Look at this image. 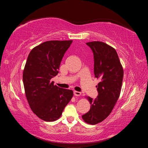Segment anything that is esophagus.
<instances>
[{
	"label": "esophagus",
	"mask_w": 148,
	"mask_h": 148,
	"mask_svg": "<svg viewBox=\"0 0 148 148\" xmlns=\"http://www.w3.org/2000/svg\"><path fill=\"white\" fill-rule=\"evenodd\" d=\"M73 93H74V95H75V96H81V94H82L80 92L76 91H75L73 92Z\"/></svg>",
	"instance_id": "1"
}]
</instances>
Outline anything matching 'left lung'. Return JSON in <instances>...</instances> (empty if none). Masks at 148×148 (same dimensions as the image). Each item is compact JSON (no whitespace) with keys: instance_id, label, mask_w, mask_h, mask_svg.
Masks as SVG:
<instances>
[{"instance_id":"left-lung-1","label":"left lung","mask_w":148,"mask_h":148,"mask_svg":"<svg viewBox=\"0 0 148 148\" xmlns=\"http://www.w3.org/2000/svg\"><path fill=\"white\" fill-rule=\"evenodd\" d=\"M94 54V73L100 82L96 86L98 96L95 99H87L90 110L82 116L85 122L96 125L102 122L111 113L122 88L123 69L115 49L101 41L86 43Z\"/></svg>"}]
</instances>
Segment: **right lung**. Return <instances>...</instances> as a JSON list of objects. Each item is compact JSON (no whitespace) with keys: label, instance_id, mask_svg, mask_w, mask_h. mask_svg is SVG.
Instances as JSON below:
<instances>
[{"label":"right lung","instance_id":"obj_1","mask_svg":"<svg viewBox=\"0 0 148 148\" xmlns=\"http://www.w3.org/2000/svg\"><path fill=\"white\" fill-rule=\"evenodd\" d=\"M72 42L49 41L34 47L29 52L23 73L26 99L31 109L46 122L59 119L73 92L53 84L52 78L59 73L65 52Z\"/></svg>","mask_w":148,"mask_h":148}]
</instances>
